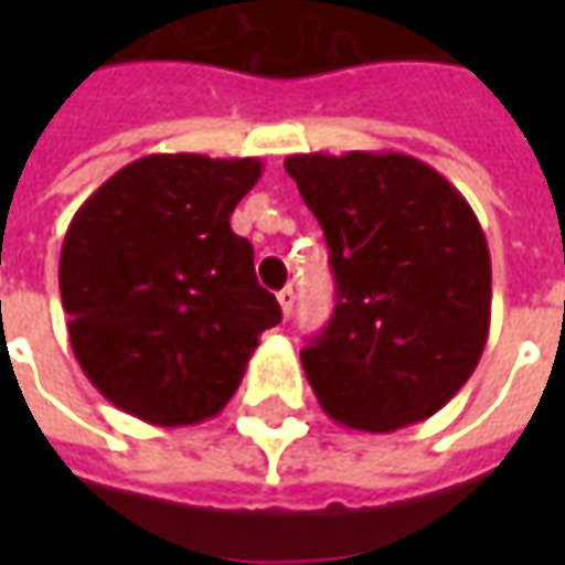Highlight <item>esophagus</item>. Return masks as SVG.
<instances>
[{
  "label": "esophagus",
  "mask_w": 565,
  "mask_h": 565,
  "mask_svg": "<svg viewBox=\"0 0 565 565\" xmlns=\"http://www.w3.org/2000/svg\"><path fill=\"white\" fill-rule=\"evenodd\" d=\"M278 302H281V311H284V318H290V315H294V302H296V294H294V287H284L281 294H278Z\"/></svg>",
  "instance_id": "1"
}]
</instances>
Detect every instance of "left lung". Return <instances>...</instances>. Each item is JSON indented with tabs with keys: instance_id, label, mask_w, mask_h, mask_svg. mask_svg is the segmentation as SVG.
I'll list each match as a JSON object with an SVG mask.
<instances>
[{
	"instance_id": "8db88e82",
	"label": "left lung",
	"mask_w": 565,
	"mask_h": 565,
	"mask_svg": "<svg viewBox=\"0 0 565 565\" xmlns=\"http://www.w3.org/2000/svg\"><path fill=\"white\" fill-rule=\"evenodd\" d=\"M284 169L335 275V311L302 348L320 408L366 433L433 417L490 332V250L475 211L433 166L396 150L294 153Z\"/></svg>"
}]
</instances>
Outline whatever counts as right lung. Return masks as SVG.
<instances>
[{
	"mask_svg": "<svg viewBox=\"0 0 565 565\" xmlns=\"http://www.w3.org/2000/svg\"><path fill=\"white\" fill-rule=\"evenodd\" d=\"M263 162L150 153L115 172L68 223L60 296L84 375L153 426L209 420L233 399L278 299L230 217Z\"/></svg>",
	"mask_w": 565,
	"mask_h": 565,
	"instance_id": "add662e5",
	"label": "right lung"
}]
</instances>
